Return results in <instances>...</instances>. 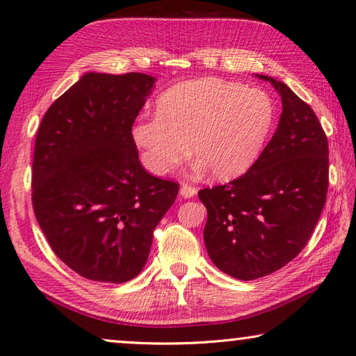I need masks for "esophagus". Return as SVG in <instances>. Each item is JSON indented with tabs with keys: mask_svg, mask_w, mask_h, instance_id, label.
I'll list each match as a JSON object with an SVG mask.
<instances>
[{
	"mask_svg": "<svg viewBox=\"0 0 356 356\" xmlns=\"http://www.w3.org/2000/svg\"><path fill=\"white\" fill-rule=\"evenodd\" d=\"M179 195L183 198H193L195 195H197V188L192 187V186H188V184H181Z\"/></svg>",
	"mask_w": 356,
	"mask_h": 356,
	"instance_id": "obj_1",
	"label": "esophagus"
}]
</instances>
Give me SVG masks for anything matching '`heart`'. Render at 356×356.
Masks as SVG:
<instances>
[{
	"label": "heart",
	"instance_id": "heart-1",
	"mask_svg": "<svg viewBox=\"0 0 356 356\" xmlns=\"http://www.w3.org/2000/svg\"><path fill=\"white\" fill-rule=\"evenodd\" d=\"M277 108L269 93L218 78L170 87L159 97L156 115L140 117L130 135L143 163L155 175H168L193 154L198 170L216 179L244 175L257 163L269 138Z\"/></svg>",
	"mask_w": 356,
	"mask_h": 356
}]
</instances>
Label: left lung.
Instances as JSON below:
<instances>
[{"label":"left lung","mask_w":356,"mask_h":356,"mask_svg":"<svg viewBox=\"0 0 356 356\" xmlns=\"http://www.w3.org/2000/svg\"><path fill=\"white\" fill-rule=\"evenodd\" d=\"M282 112L252 168L229 184L202 188L204 244L212 263L236 280L280 270L307 244L327 197V136L315 112L284 83L267 75Z\"/></svg>","instance_id":"left-lung-1"}]
</instances>
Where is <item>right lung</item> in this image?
I'll use <instances>...</instances> for the list:
<instances>
[{"label":"right lung","instance_id":"add662e5","mask_svg":"<svg viewBox=\"0 0 356 356\" xmlns=\"http://www.w3.org/2000/svg\"><path fill=\"white\" fill-rule=\"evenodd\" d=\"M156 78L87 72L49 107L36 134L33 212L50 248L81 277L134 280L178 184L143 169L130 135Z\"/></svg>","mask_w":356,"mask_h":356}]
</instances>
